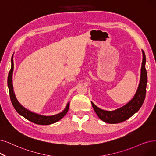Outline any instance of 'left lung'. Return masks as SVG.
<instances>
[{"mask_svg": "<svg viewBox=\"0 0 156 156\" xmlns=\"http://www.w3.org/2000/svg\"><path fill=\"white\" fill-rule=\"evenodd\" d=\"M143 61L141 68L140 81L134 97L123 106L114 111H105L100 109L91 102L92 106L100 119L108 123H118L126 121L140 109L146 95L147 73L145 68L146 56L142 50ZM12 62V59H11Z\"/></svg>", "mask_w": 156, "mask_h": 156, "instance_id": "left-lung-1", "label": "left lung"}]
</instances>
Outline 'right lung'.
Returning <instances> with one entry per match:
<instances>
[{
    "mask_svg": "<svg viewBox=\"0 0 156 156\" xmlns=\"http://www.w3.org/2000/svg\"><path fill=\"white\" fill-rule=\"evenodd\" d=\"M13 55L11 58L12 62H11V70L8 74V86L9 91V95L12 104H13L14 108L17 111L18 114H20L21 116H23L25 118H26L28 120L30 121L31 122H33L36 124H38V125H50L54 123H55L60 120L67 113V112L69 109L70 103L68 102L66 105L65 109L61 112L60 113L57 115H52V116H43L41 115H38L33 113L29 111L28 109H26L24 107L18 102L17 99L15 97V93L13 91V80H12V76H13Z\"/></svg>",
    "mask_w": 156,
    "mask_h": 156,
    "instance_id": "obj_1",
    "label": "right lung"
}]
</instances>
